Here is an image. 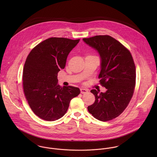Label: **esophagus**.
I'll return each mask as SVG.
<instances>
[{"instance_id":"esophagus-1","label":"esophagus","mask_w":157,"mask_h":157,"mask_svg":"<svg viewBox=\"0 0 157 157\" xmlns=\"http://www.w3.org/2000/svg\"><path fill=\"white\" fill-rule=\"evenodd\" d=\"M80 91H81V93L82 94H86L87 92H88V90H86V89H84V88H81L80 89Z\"/></svg>"}]
</instances>
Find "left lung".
Here are the masks:
<instances>
[{"instance_id":"obj_1","label":"left lung","mask_w":157,"mask_h":157,"mask_svg":"<svg viewBox=\"0 0 157 157\" xmlns=\"http://www.w3.org/2000/svg\"><path fill=\"white\" fill-rule=\"evenodd\" d=\"M100 57L98 77L105 92L92 90L95 102L88 110L95 118L106 121L120 115L128 106L134 94L136 72L129 51L112 37L96 36L83 39Z\"/></svg>"}]
</instances>
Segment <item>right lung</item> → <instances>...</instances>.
<instances>
[{"mask_svg":"<svg viewBox=\"0 0 157 157\" xmlns=\"http://www.w3.org/2000/svg\"><path fill=\"white\" fill-rule=\"evenodd\" d=\"M80 39L51 37L34 47L28 56L23 72V86L34 113L46 121H55L67 112L71 100L80 90L57 84V74L66 65L67 56Z\"/></svg>","mask_w":157,"mask_h":157,"instance_id":"obj_1","label":"right lung"}]
</instances>
